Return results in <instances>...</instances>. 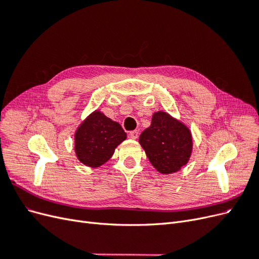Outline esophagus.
<instances>
[{
	"label": "esophagus",
	"instance_id": "obj_1",
	"mask_svg": "<svg viewBox=\"0 0 259 259\" xmlns=\"http://www.w3.org/2000/svg\"><path fill=\"white\" fill-rule=\"evenodd\" d=\"M138 135H139V132H138L137 130L130 132V134H128V136H130L132 139H137V138H138Z\"/></svg>",
	"mask_w": 259,
	"mask_h": 259
}]
</instances>
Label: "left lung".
Instances as JSON below:
<instances>
[{"mask_svg": "<svg viewBox=\"0 0 259 259\" xmlns=\"http://www.w3.org/2000/svg\"><path fill=\"white\" fill-rule=\"evenodd\" d=\"M139 144L161 174L176 173L188 163L192 152L190 130L164 111L153 113L151 125L139 136Z\"/></svg>", "mask_w": 259, "mask_h": 259, "instance_id": "8db88e82", "label": "left lung"}]
</instances>
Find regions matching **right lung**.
Listing matches in <instances>:
<instances>
[{
    "instance_id": "right-lung-1",
    "label": "right lung",
    "mask_w": 259,
    "mask_h": 259,
    "mask_svg": "<svg viewBox=\"0 0 259 259\" xmlns=\"http://www.w3.org/2000/svg\"><path fill=\"white\" fill-rule=\"evenodd\" d=\"M125 139L126 133L121 125L96 110L86 117L75 132L76 158L84 165L99 167L111 158L115 148Z\"/></svg>"
}]
</instances>
